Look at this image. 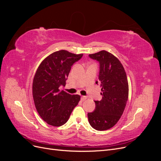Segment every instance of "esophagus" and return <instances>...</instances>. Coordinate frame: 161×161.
<instances>
[{
    "label": "esophagus",
    "mask_w": 161,
    "mask_h": 161,
    "mask_svg": "<svg viewBox=\"0 0 161 161\" xmlns=\"http://www.w3.org/2000/svg\"><path fill=\"white\" fill-rule=\"evenodd\" d=\"M87 99V97H86V96H82L81 97V100L82 101H85V100H86Z\"/></svg>",
    "instance_id": "34e87169"
}]
</instances>
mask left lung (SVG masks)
I'll list each match as a JSON object with an SVG mask.
<instances>
[{"mask_svg": "<svg viewBox=\"0 0 161 161\" xmlns=\"http://www.w3.org/2000/svg\"><path fill=\"white\" fill-rule=\"evenodd\" d=\"M89 56L99 62L102 92V99L95 101L96 109L88 114L89 122L97 130H107L118 123L124 113L129 93L127 76L123 65L112 53L102 50Z\"/></svg>", "mask_w": 161, "mask_h": 161, "instance_id": "left-lung-1", "label": "left lung"}]
</instances>
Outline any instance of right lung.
I'll list each match as a JSON object with an SVG mask.
<instances>
[{
  "label": "right lung",
  "instance_id": "1",
  "mask_svg": "<svg viewBox=\"0 0 161 161\" xmlns=\"http://www.w3.org/2000/svg\"><path fill=\"white\" fill-rule=\"evenodd\" d=\"M82 55L59 50L47 56L37 68L32 86L34 104L42 119L50 125L66 123L80 99V95L60 91V86L66 85L71 66Z\"/></svg>",
  "mask_w": 161,
  "mask_h": 161
}]
</instances>
